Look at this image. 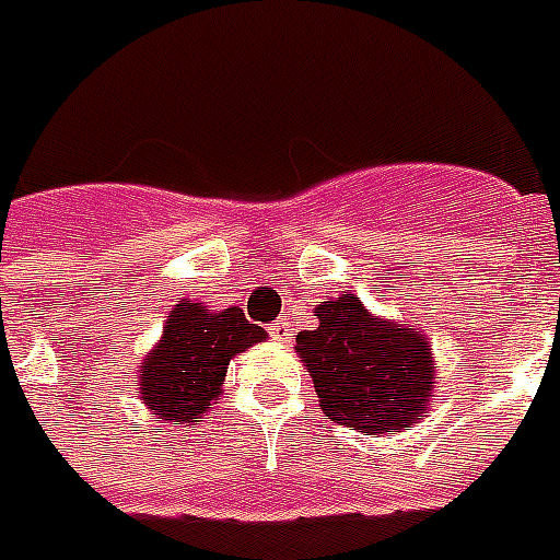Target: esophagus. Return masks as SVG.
Instances as JSON below:
<instances>
[{
	"mask_svg": "<svg viewBox=\"0 0 560 560\" xmlns=\"http://www.w3.org/2000/svg\"><path fill=\"white\" fill-rule=\"evenodd\" d=\"M271 336H277V339H292V322L289 318H277L275 327H271Z\"/></svg>",
	"mask_w": 560,
	"mask_h": 560,
	"instance_id": "esophagus-1",
	"label": "esophagus"
}]
</instances>
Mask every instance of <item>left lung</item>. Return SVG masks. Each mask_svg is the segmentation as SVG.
I'll list each match as a JSON object with an SVG mask.
<instances>
[{"mask_svg":"<svg viewBox=\"0 0 560 560\" xmlns=\"http://www.w3.org/2000/svg\"><path fill=\"white\" fill-rule=\"evenodd\" d=\"M318 327L298 334L295 351L313 375L318 405L360 434L401 431L434 389V360L422 330L365 313L354 295L315 306Z\"/></svg>","mask_w":560,"mask_h":560,"instance_id":"left-lung-1","label":"left lung"}]
</instances>
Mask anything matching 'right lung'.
Listing matches in <instances>:
<instances>
[{
  "mask_svg": "<svg viewBox=\"0 0 560 560\" xmlns=\"http://www.w3.org/2000/svg\"><path fill=\"white\" fill-rule=\"evenodd\" d=\"M262 339V327L250 325L238 306L209 313L188 301L176 304L155 351L141 365V401L159 422H200L221 395L230 360Z\"/></svg>",
  "mask_w": 560,
  "mask_h": 560,
  "instance_id": "obj_1",
  "label": "right lung"
}]
</instances>
